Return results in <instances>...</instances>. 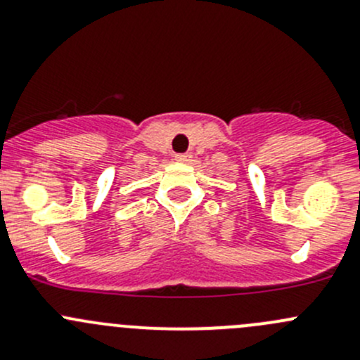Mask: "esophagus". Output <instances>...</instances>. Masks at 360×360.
<instances>
[{"mask_svg": "<svg viewBox=\"0 0 360 360\" xmlns=\"http://www.w3.org/2000/svg\"><path fill=\"white\" fill-rule=\"evenodd\" d=\"M176 162H181V163L191 162V153H179V155H176Z\"/></svg>", "mask_w": 360, "mask_h": 360, "instance_id": "34e87169", "label": "esophagus"}]
</instances>
